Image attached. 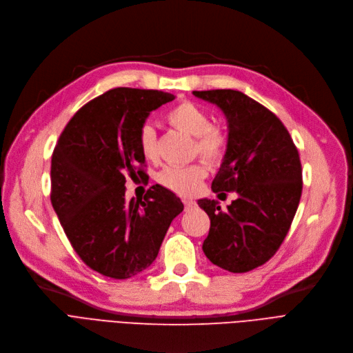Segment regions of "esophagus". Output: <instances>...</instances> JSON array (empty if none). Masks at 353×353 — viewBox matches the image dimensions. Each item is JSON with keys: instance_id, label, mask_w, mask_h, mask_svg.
I'll use <instances>...</instances> for the list:
<instances>
[{"instance_id": "34e87169", "label": "esophagus", "mask_w": 353, "mask_h": 353, "mask_svg": "<svg viewBox=\"0 0 353 353\" xmlns=\"http://www.w3.org/2000/svg\"><path fill=\"white\" fill-rule=\"evenodd\" d=\"M182 203H183V207H185V211H191V210H194L196 207V203H195V201H192V199H183Z\"/></svg>"}]
</instances>
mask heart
Wrapping results in <instances>:
<instances>
[{"instance_id":"heart-1","label":"heart","mask_w":353,"mask_h":353,"mask_svg":"<svg viewBox=\"0 0 353 353\" xmlns=\"http://www.w3.org/2000/svg\"><path fill=\"white\" fill-rule=\"evenodd\" d=\"M171 126L194 137V150L208 162L221 161L227 152L228 139L225 133L212 126L211 116L192 102H181L166 113ZM138 146L148 161L158 159V137L150 123H143L138 130ZM207 176L203 163L187 166H166L158 174L157 181L162 187L179 195H192L198 191L201 182Z\"/></svg>"}]
</instances>
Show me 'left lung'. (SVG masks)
<instances>
[{"label": "left lung", "instance_id": "1", "mask_svg": "<svg viewBox=\"0 0 353 353\" xmlns=\"http://www.w3.org/2000/svg\"><path fill=\"white\" fill-rule=\"evenodd\" d=\"M192 93L220 108L228 123L227 152L211 188L239 195L225 211L215 199H198L211 220L203 250L212 264L245 273L270 260L290 230L303 187L297 148L279 117L247 94Z\"/></svg>", "mask_w": 353, "mask_h": 353}]
</instances>
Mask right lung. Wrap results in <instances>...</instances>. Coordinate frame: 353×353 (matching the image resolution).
Segmentation results:
<instances>
[{"instance_id": "right-lung-1", "label": "right lung", "mask_w": 353, "mask_h": 353, "mask_svg": "<svg viewBox=\"0 0 353 353\" xmlns=\"http://www.w3.org/2000/svg\"><path fill=\"white\" fill-rule=\"evenodd\" d=\"M161 90L116 88L80 108L52 157V204L79 257L92 270L123 280L157 259L183 204L154 185L143 199L125 198V182L143 178L138 130L149 113L172 102Z\"/></svg>"}]
</instances>
